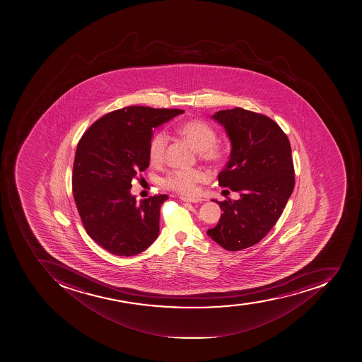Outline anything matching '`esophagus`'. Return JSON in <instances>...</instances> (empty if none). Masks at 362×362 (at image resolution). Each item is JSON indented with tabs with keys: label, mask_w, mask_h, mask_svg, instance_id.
I'll use <instances>...</instances> for the list:
<instances>
[{
	"label": "esophagus",
	"mask_w": 362,
	"mask_h": 362,
	"mask_svg": "<svg viewBox=\"0 0 362 362\" xmlns=\"http://www.w3.org/2000/svg\"><path fill=\"white\" fill-rule=\"evenodd\" d=\"M180 200L184 201V202H191V204H199L201 202V199L199 197H180Z\"/></svg>",
	"instance_id": "34e87169"
}]
</instances>
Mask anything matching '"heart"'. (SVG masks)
Here are the masks:
<instances>
[{"instance_id": "obj_1", "label": "heart", "mask_w": 362, "mask_h": 362, "mask_svg": "<svg viewBox=\"0 0 362 362\" xmlns=\"http://www.w3.org/2000/svg\"><path fill=\"white\" fill-rule=\"evenodd\" d=\"M177 132L199 151L201 158L218 163L226 156L224 145L217 143V132L201 119H189L180 123ZM168 137L163 132H156L148 143V156L153 165H160L165 156ZM208 175L201 169H176L165 175L162 185L182 195H191L199 182H204Z\"/></svg>"}]
</instances>
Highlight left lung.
Returning <instances> with one entry per match:
<instances>
[{"label": "left lung", "instance_id": "left-lung-1", "mask_svg": "<svg viewBox=\"0 0 362 362\" xmlns=\"http://www.w3.org/2000/svg\"><path fill=\"white\" fill-rule=\"evenodd\" d=\"M211 119L224 127L232 145L219 186L238 192L240 199L216 201L223 214L206 234L226 250H243L269 233L293 193L291 147L278 123L263 114L235 107Z\"/></svg>", "mask_w": 362, "mask_h": 362}]
</instances>
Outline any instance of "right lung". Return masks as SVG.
Returning a JSON list of instances; mask_svg holds the SVG:
<instances>
[{
	"mask_svg": "<svg viewBox=\"0 0 362 362\" xmlns=\"http://www.w3.org/2000/svg\"><path fill=\"white\" fill-rule=\"evenodd\" d=\"M182 110L128 106L97 119L78 141L73 165V195L84 228L117 256H135L160 232V208L168 195L141 200L132 180L150 165L153 130Z\"/></svg>",
	"mask_w": 362,
	"mask_h": 362,
	"instance_id": "1",
	"label": "right lung"
}]
</instances>
